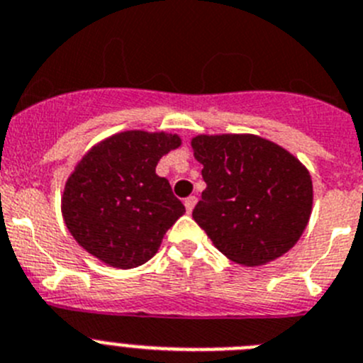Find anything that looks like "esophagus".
Listing matches in <instances>:
<instances>
[{
  "label": "esophagus",
  "mask_w": 363,
  "mask_h": 363,
  "mask_svg": "<svg viewBox=\"0 0 363 363\" xmlns=\"http://www.w3.org/2000/svg\"><path fill=\"white\" fill-rule=\"evenodd\" d=\"M195 202H197V197H194V195L188 199H184V206H186V211H188V213H191V210L195 208Z\"/></svg>",
  "instance_id": "obj_1"
}]
</instances>
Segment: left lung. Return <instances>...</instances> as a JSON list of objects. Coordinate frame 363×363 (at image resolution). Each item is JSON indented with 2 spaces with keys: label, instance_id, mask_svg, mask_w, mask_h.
Wrapping results in <instances>:
<instances>
[{
  "label": "left lung",
  "instance_id": "8db88e82",
  "mask_svg": "<svg viewBox=\"0 0 363 363\" xmlns=\"http://www.w3.org/2000/svg\"><path fill=\"white\" fill-rule=\"evenodd\" d=\"M206 189L194 218L240 266H264L291 250L308 226L313 181L286 148L253 133L191 139Z\"/></svg>",
  "mask_w": 363,
  "mask_h": 363
}]
</instances>
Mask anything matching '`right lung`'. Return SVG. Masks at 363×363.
Wrapping results in <instances>:
<instances>
[{"label":"right lung","instance_id":"add662e5","mask_svg":"<svg viewBox=\"0 0 363 363\" xmlns=\"http://www.w3.org/2000/svg\"><path fill=\"white\" fill-rule=\"evenodd\" d=\"M181 145L177 133L126 130L84 153L61 195L65 224L84 251L117 269L141 266L157 253L186 210L155 168Z\"/></svg>","mask_w":363,"mask_h":363}]
</instances>
